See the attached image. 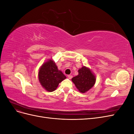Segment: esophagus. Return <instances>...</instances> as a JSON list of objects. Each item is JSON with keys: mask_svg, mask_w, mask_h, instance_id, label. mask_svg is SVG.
Here are the masks:
<instances>
[{"mask_svg": "<svg viewBox=\"0 0 134 134\" xmlns=\"http://www.w3.org/2000/svg\"><path fill=\"white\" fill-rule=\"evenodd\" d=\"M68 77L69 79H71V78H72V76L71 75H68Z\"/></svg>", "mask_w": 134, "mask_h": 134, "instance_id": "esophagus-1", "label": "esophagus"}]
</instances>
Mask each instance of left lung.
I'll list each match as a JSON object with an SVG mask.
<instances>
[{
  "label": "left lung",
  "instance_id": "8db88e82",
  "mask_svg": "<svg viewBox=\"0 0 134 134\" xmlns=\"http://www.w3.org/2000/svg\"><path fill=\"white\" fill-rule=\"evenodd\" d=\"M79 74L71 79L76 88L81 93H85L90 90L96 82V77L90 69L83 66L78 70Z\"/></svg>",
  "mask_w": 134,
  "mask_h": 134
}]
</instances>
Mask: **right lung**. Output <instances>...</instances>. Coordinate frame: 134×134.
Listing matches in <instances>:
<instances>
[{
    "label": "right lung",
    "mask_w": 134,
    "mask_h": 134,
    "mask_svg": "<svg viewBox=\"0 0 134 134\" xmlns=\"http://www.w3.org/2000/svg\"><path fill=\"white\" fill-rule=\"evenodd\" d=\"M66 77L59 70L53 61L50 60L44 63L38 72V79L42 86L48 92L54 91L59 84Z\"/></svg>",
    "instance_id": "obj_1"
}]
</instances>
